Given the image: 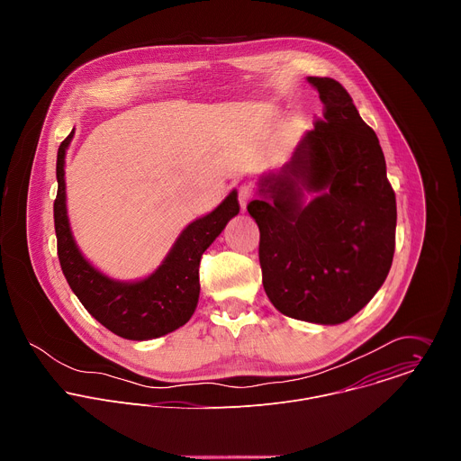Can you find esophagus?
Returning a JSON list of instances; mask_svg holds the SVG:
<instances>
[{
	"label": "esophagus",
	"instance_id": "esophagus-1",
	"mask_svg": "<svg viewBox=\"0 0 461 461\" xmlns=\"http://www.w3.org/2000/svg\"><path fill=\"white\" fill-rule=\"evenodd\" d=\"M251 196H253L251 185H249V184H240V185H239V203H240V210H242V212L246 210V206H248Z\"/></svg>",
	"mask_w": 461,
	"mask_h": 461
}]
</instances>
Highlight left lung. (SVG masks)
Segmentation results:
<instances>
[{
	"mask_svg": "<svg viewBox=\"0 0 461 461\" xmlns=\"http://www.w3.org/2000/svg\"><path fill=\"white\" fill-rule=\"evenodd\" d=\"M308 82L324 120L301 139L290 162L258 178L248 213L260 231L262 285L272 304L299 321L341 324L388 276L396 194L379 140L347 89L332 78Z\"/></svg>",
	"mask_w": 461,
	"mask_h": 461,
	"instance_id": "obj_1",
	"label": "left lung"
}]
</instances>
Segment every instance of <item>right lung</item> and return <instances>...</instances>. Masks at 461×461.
<instances>
[{
    "label": "right lung",
    "instance_id": "right-lung-1",
    "mask_svg": "<svg viewBox=\"0 0 461 461\" xmlns=\"http://www.w3.org/2000/svg\"><path fill=\"white\" fill-rule=\"evenodd\" d=\"M73 135L75 129L59 144L56 158L54 230L63 276L84 308L113 334L131 341L166 336L184 326L199 303L201 257L239 213L237 191L233 189L212 213L187 224L151 276L139 281L111 279L82 255L69 224L63 167Z\"/></svg>",
    "mask_w": 461,
    "mask_h": 461
}]
</instances>
